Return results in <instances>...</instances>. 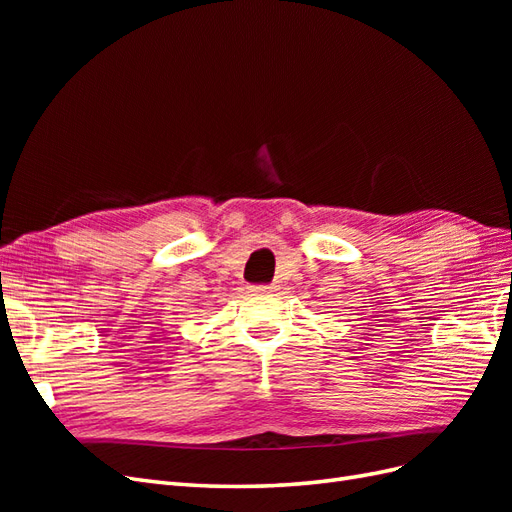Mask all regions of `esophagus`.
I'll list each match as a JSON object with an SVG mask.
<instances>
[{
    "mask_svg": "<svg viewBox=\"0 0 512 512\" xmlns=\"http://www.w3.org/2000/svg\"><path fill=\"white\" fill-rule=\"evenodd\" d=\"M273 286H250V292H271Z\"/></svg>",
    "mask_w": 512,
    "mask_h": 512,
    "instance_id": "34e87169",
    "label": "esophagus"
}]
</instances>
